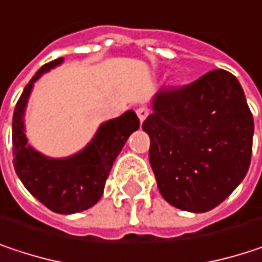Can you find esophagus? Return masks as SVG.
Here are the masks:
<instances>
[{
  "mask_svg": "<svg viewBox=\"0 0 262 262\" xmlns=\"http://www.w3.org/2000/svg\"><path fill=\"white\" fill-rule=\"evenodd\" d=\"M148 114H150V111H148L147 107H144V106H141V107H138V109H136V115H138V118H139V121H141V123L148 117Z\"/></svg>",
  "mask_w": 262,
  "mask_h": 262,
  "instance_id": "34e87169",
  "label": "esophagus"
}]
</instances>
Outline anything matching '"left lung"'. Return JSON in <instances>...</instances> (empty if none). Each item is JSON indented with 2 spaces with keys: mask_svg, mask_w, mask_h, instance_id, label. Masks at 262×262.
<instances>
[{
  "mask_svg": "<svg viewBox=\"0 0 262 262\" xmlns=\"http://www.w3.org/2000/svg\"><path fill=\"white\" fill-rule=\"evenodd\" d=\"M142 123L159 192L173 206L206 212L244 179L253 117L235 76L214 70L182 88H162Z\"/></svg>",
  "mask_w": 262,
  "mask_h": 262,
  "instance_id": "1",
  "label": "left lung"
}]
</instances>
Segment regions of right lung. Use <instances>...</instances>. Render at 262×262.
<instances>
[{
    "label": "right lung",
    "instance_id": "obj_1",
    "mask_svg": "<svg viewBox=\"0 0 262 262\" xmlns=\"http://www.w3.org/2000/svg\"><path fill=\"white\" fill-rule=\"evenodd\" d=\"M62 62L60 57L43 65L28 81L16 103L12 123L13 165L24 186L48 209L57 214H76L100 200L111 168L127 138L138 130L139 120L133 111H127L121 117L103 123L91 142L68 158L54 159L36 151L27 144V101L34 81Z\"/></svg>",
    "mask_w": 262,
    "mask_h": 262
}]
</instances>
